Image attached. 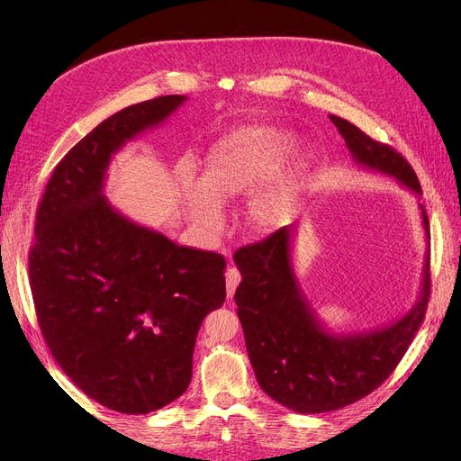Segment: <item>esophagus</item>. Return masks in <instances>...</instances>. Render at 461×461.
<instances>
[{
    "label": "esophagus",
    "instance_id": "esophagus-1",
    "mask_svg": "<svg viewBox=\"0 0 461 461\" xmlns=\"http://www.w3.org/2000/svg\"><path fill=\"white\" fill-rule=\"evenodd\" d=\"M239 282H240V273L235 267H230L226 271V295H228V299L233 297Z\"/></svg>",
    "mask_w": 461,
    "mask_h": 461
}]
</instances>
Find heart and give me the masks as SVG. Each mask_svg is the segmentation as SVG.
Masks as SVG:
<instances>
[{
    "instance_id": "1",
    "label": "heart",
    "mask_w": 461,
    "mask_h": 461,
    "mask_svg": "<svg viewBox=\"0 0 461 461\" xmlns=\"http://www.w3.org/2000/svg\"><path fill=\"white\" fill-rule=\"evenodd\" d=\"M294 149V136L275 127H247L218 140L205 155L200 181L188 167L177 174L181 203L190 222L214 231L222 222L221 202L254 192L249 202L250 222L259 230L285 224L299 196L301 174L295 169L276 174Z\"/></svg>"
}]
</instances>
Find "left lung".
I'll return each mask as SVG.
<instances>
[{
	"mask_svg": "<svg viewBox=\"0 0 461 461\" xmlns=\"http://www.w3.org/2000/svg\"><path fill=\"white\" fill-rule=\"evenodd\" d=\"M329 117L360 167L393 177L420 196L413 167L400 153L372 140L349 121ZM420 211L429 239L428 214L422 205ZM295 233L294 224L285 226L235 252L233 261L243 276L235 292L237 316L265 394L295 413H327L377 389L413 342L429 297V249L424 256L419 299L400 320L365 332L336 334L318 320L299 285L292 261Z\"/></svg>",
	"mask_w": 461,
	"mask_h": 461,
	"instance_id": "left-lung-1",
	"label": "left lung"
}]
</instances>
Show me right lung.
<instances>
[{"label":"right lung","instance_id":"add662e5","mask_svg":"<svg viewBox=\"0 0 461 461\" xmlns=\"http://www.w3.org/2000/svg\"><path fill=\"white\" fill-rule=\"evenodd\" d=\"M166 95L96 125L56 166L37 209L30 284L61 370L89 398L127 415L177 400L198 330L226 301V259L179 247L104 196L112 157L183 103Z\"/></svg>","mask_w":461,"mask_h":461}]
</instances>
